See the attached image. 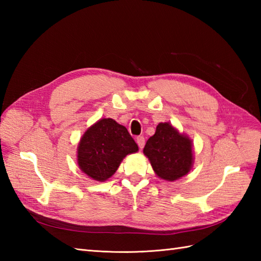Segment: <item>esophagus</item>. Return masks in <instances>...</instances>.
<instances>
[{
	"mask_svg": "<svg viewBox=\"0 0 261 261\" xmlns=\"http://www.w3.org/2000/svg\"><path fill=\"white\" fill-rule=\"evenodd\" d=\"M137 143H138V146H139V148L140 149H142L143 148V146H145V138H143L142 136H139V137H137Z\"/></svg>",
	"mask_w": 261,
	"mask_h": 261,
	"instance_id": "esophagus-1",
	"label": "esophagus"
}]
</instances>
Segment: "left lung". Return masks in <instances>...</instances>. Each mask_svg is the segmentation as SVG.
Wrapping results in <instances>:
<instances>
[{
    "instance_id": "left-lung-1",
    "label": "left lung",
    "mask_w": 261,
    "mask_h": 261,
    "mask_svg": "<svg viewBox=\"0 0 261 261\" xmlns=\"http://www.w3.org/2000/svg\"><path fill=\"white\" fill-rule=\"evenodd\" d=\"M143 153L159 178L174 181L190 173L193 166L192 140L168 122L159 123L148 139Z\"/></svg>"
}]
</instances>
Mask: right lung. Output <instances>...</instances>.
Instances as JSON below:
<instances>
[{"label": "right lung", "mask_w": 261, "mask_h": 261, "mask_svg": "<svg viewBox=\"0 0 261 261\" xmlns=\"http://www.w3.org/2000/svg\"><path fill=\"white\" fill-rule=\"evenodd\" d=\"M139 150L126 127L113 119H101L88 127L77 148V164L94 180L104 181L126 154Z\"/></svg>", "instance_id": "obj_1"}]
</instances>
